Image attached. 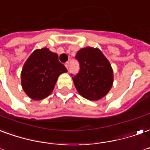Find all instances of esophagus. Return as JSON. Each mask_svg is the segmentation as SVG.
<instances>
[{
  "label": "esophagus",
  "instance_id": "obj_1",
  "mask_svg": "<svg viewBox=\"0 0 150 150\" xmlns=\"http://www.w3.org/2000/svg\"><path fill=\"white\" fill-rule=\"evenodd\" d=\"M64 65H65V67H66V69H69V62H66V63H65V64H64Z\"/></svg>",
  "mask_w": 150,
  "mask_h": 150
}]
</instances>
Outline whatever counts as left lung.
I'll return each mask as SVG.
<instances>
[{"mask_svg":"<svg viewBox=\"0 0 150 150\" xmlns=\"http://www.w3.org/2000/svg\"><path fill=\"white\" fill-rule=\"evenodd\" d=\"M76 59L80 63V71L73 76V81L79 94L90 100L104 98L113 83V72L108 59L99 49L93 47L81 49Z\"/></svg>","mask_w":150,"mask_h":150,"instance_id":"8db88e82","label":"left lung"}]
</instances>
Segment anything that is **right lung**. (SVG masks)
<instances>
[{"label": "right lung", "mask_w": 150, "mask_h": 150, "mask_svg": "<svg viewBox=\"0 0 150 150\" xmlns=\"http://www.w3.org/2000/svg\"><path fill=\"white\" fill-rule=\"evenodd\" d=\"M66 72L57 53L48 48L36 50L22 68L21 76L23 90L33 100H42L51 94L58 76Z\"/></svg>", "instance_id": "1"}]
</instances>
